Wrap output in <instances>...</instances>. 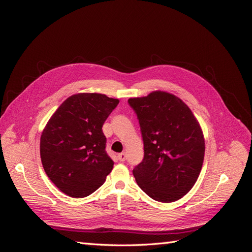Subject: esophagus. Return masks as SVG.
I'll list each match as a JSON object with an SVG mask.
<instances>
[{"mask_svg": "<svg viewBox=\"0 0 252 252\" xmlns=\"http://www.w3.org/2000/svg\"><path fill=\"white\" fill-rule=\"evenodd\" d=\"M118 158H119L121 162H124L126 159V154H125V152H121V154L118 155Z\"/></svg>", "mask_w": 252, "mask_h": 252, "instance_id": "1", "label": "esophagus"}]
</instances>
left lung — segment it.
I'll return each mask as SVG.
<instances>
[{"instance_id": "obj_1", "label": "left lung", "mask_w": 252, "mask_h": 252, "mask_svg": "<svg viewBox=\"0 0 252 252\" xmlns=\"http://www.w3.org/2000/svg\"><path fill=\"white\" fill-rule=\"evenodd\" d=\"M144 142V158L132 170L136 183L151 199L180 200L199 178L205 155L203 130L180 97L162 90L130 97Z\"/></svg>"}]
</instances>
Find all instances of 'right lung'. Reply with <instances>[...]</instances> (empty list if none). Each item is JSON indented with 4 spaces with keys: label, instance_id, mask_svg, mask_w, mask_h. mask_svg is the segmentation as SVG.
I'll use <instances>...</instances> for the list:
<instances>
[{
    "label": "right lung",
    "instance_id": "1",
    "mask_svg": "<svg viewBox=\"0 0 252 252\" xmlns=\"http://www.w3.org/2000/svg\"><path fill=\"white\" fill-rule=\"evenodd\" d=\"M96 93L67 97L43 129L40 154L43 168L61 191L85 197L101 187L113 168L102 127L119 104Z\"/></svg>",
    "mask_w": 252,
    "mask_h": 252
}]
</instances>
